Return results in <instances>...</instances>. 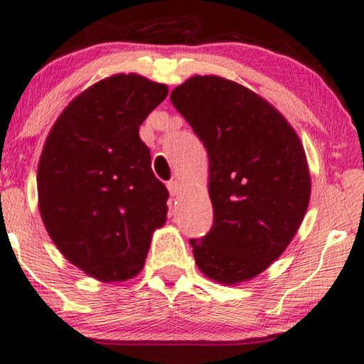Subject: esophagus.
<instances>
[{
    "instance_id": "34e87169",
    "label": "esophagus",
    "mask_w": 364,
    "mask_h": 364,
    "mask_svg": "<svg viewBox=\"0 0 364 364\" xmlns=\"http://www.w3.org/2000/svg\"><path fill=\"white\" fill-rule=\"evenodd\" d=\"M167 188H169V192L172 193V195H177L178 192L182 191V183L177 181V178H173V181H171V182H167Z\"/></svg>"
}]
</instances>
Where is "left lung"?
Instances as JSON below:
<instances>
[{
  "instance_id": "left-lung-1",
  "label": "left lung",
  "mask_w": 364,
  "mask_h": 364,
  "mask_svg": "<svg viewBox=\"0 0 364 364\" xmlns=\"http://www.w3.org/2000/svg\"><path fill=\"white\" fill-rule=\"evenodd\" d=\"M171 102L208 152L213 225L191 240L205 276L250 281L296 236L310 200L304 146L287 119L259 95L217 75H195Z\"/></svg>"
}]
</instances>
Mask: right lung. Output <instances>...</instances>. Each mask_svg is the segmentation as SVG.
<instances>
[{
    "label": "right lung",
    "mask_w": 364,
    "mask_h": 364,
    "mask_svg": "<svg viewBox=\"0 0 364 364\" xmlns=\"http://www.w3.org/2000/svg\"><path fill=\"white\" fill-rule=\"evenodd\" d=\"M167 85L117 73L68 103L47 136L38 167L39 212L73 266L102 282L143 269L169 192L151 169L139 126Z\"/></svg>",
    "instance_id": "1"
}]
</instances>
